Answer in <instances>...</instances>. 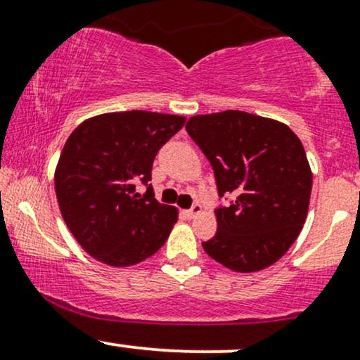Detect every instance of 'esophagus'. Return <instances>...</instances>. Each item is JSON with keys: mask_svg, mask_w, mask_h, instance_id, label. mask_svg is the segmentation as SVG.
<instances>
[{"mask_svg": "<svg viewBox=\"0 0 360 360\" xmlns=\"http://www.w3.org/2000/svg\"><path fill=\"white\" fill-rule=\"evenodd\" d=\"M201 210H203V208H201L200 203H194V205L191 206V208L186 210L184 214H186V217H188V218H194V217H198V214L201 213Z\"/></svg>", "mask_w": 360, "mask_h": 360, "instance_id": "1", "label": "esophagus"}]
</instances>
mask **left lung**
Instances as JSON below:
<instances>
[{"label": "left lung", "mask_w": 360, "mask_h": 360, "mask_svg": "<svg viewBox=\"0 0 360 360\" xmlns=\"http://www.w3.org/2000/svg\"><path fill=\"white\" fill-rule=\"evenodd\" d=\"M186 130L212 164L218 196L233 200L214 210L205 252L235 272L266 269L307 220L313 176L303 143L284 123L238 110L198 115Z\"/></svg>", "instance_id": "8db88e82"}]
</instances>
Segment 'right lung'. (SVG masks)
Listing matches in <instances>:
<instances>
[{
    "instance_id": "obj_1",
    "label": "right lung",
    "mask_w": 360,
    "mask_h": 360,
    "mask_svg": "<svg viewBox=\"0 0 360 360\" xmlns=\"http://www.w3.org/2000/svg\"><path fill=\"white\" fill-rule=\"evenodd\" d=\"M186 118L150 111L105 113L69 135L56 169V194L65 225L94 259L127 267L154 255L177 220L174 206L148 194L159 148ZM148 186L143 197L136 183Z\"/></svg>"
}]
</instances>
